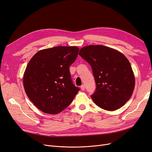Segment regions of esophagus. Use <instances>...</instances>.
Returning a JSON list of instances; mask_svg holds the SVG:
<instances>
[{
	"mask_svg": "<svg viewBox=\"0 0 152 152\" xmlns=\"http://www.w3.org/2000/svg\"><path fill=\"white\" fill-rule=\"evenodd\" d=\"M81 89L82 91H85V86H84V85H81Z\"/></svg>",
	"mask_w": 152,
	"mask_h": 152,
	"instance_id": "esophagus-1",
	"label": "esophagus"
}]
</instances>
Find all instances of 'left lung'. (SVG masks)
Instances as JSON below:
<instances>
[{"label":"left lung","instance_id":"1","mask_svg":"<svg viewBox=\"0 0 152 152\" xmlns=\"http://www.w3.org/2000/svg\"><path fill=\"white\" fill-rule=\"evenodd\" d=\"M81 57L90 64L96 89L91 97L101 108H120L133 94L135 81L131 64L120 52L102 45H91L80 50Z\"/></svg>","mask_w":152,"mask_h":152}]
</instances>
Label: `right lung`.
I'll use <instances>...</instances> for the list:
<instances>
[{"label":"right lung","mask_w":152,"mask_h":152,"mask_svg":"<svg viewBox=\"0 0 152 152\" xmlns=\"http://www.w3.org/2000/svg\"><path fill=\"white\" fill-rule=\"evenodd\" d=\"M76 46L39 50L28 63L23 84L28 98L45 113L55 115L68 106L80 89L72 83L69 66L77 57Z\"/></svg>","instance_id":"obj_1"}]
</instances>
